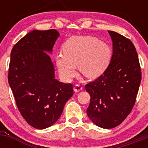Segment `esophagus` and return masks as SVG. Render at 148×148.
Returning a JSON list of instances; mask_svg holds the SVG:
<instances>
[{
    "mask_svg": "<svg viewBox=\"0 0 148 148\" xmlns=\"http://www.w3.org/2000/svg\"><path fill=\"white\" fill-rule=\"evenodd\" d=\"M82 87H81L79 84H76V85H75V87H73V90H74V91H75V92H80L81 90H82Z\"/></svg>",
    "mask_w": 148,
    "mask_h": 148,
    "instance_id": "obj_1",
    "label": "esophagus"
}]
</instances>
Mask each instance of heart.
<instances>
[{"mask_svg": "<svg viewBox=\"0 0 148 148\" xmlns=\"http://www.w3.org/2000/svg\"><path fill=\"white\" fill-rule=\"evenodd\" d=\"M63 51L56 56V66L67 81L76 74V65L87 78H98L108 69L113 56L108 43L92 36L71 37L64 44Z\"/></svg>", "mask_w": 148, "mask_h": 148, "instance_id": "1", "label": "heart"}]
</instances>
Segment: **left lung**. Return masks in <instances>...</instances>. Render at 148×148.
<instances>
[{
    "mask_svg": "<svg viewBox=\"0 0 148 148\" xmlns=\"http://www.w3.org/2000/svg\"><path fill=\"white\" fill-rule=\"evenodd\" d=\"M108 32L113 41L110 63L102 75L85 85L90 95L87 116L104 129L118 126L130 114L142 79L138 55L131 40L113 31Z\"/></svg>",
    "mask_w": 148,
    "mask_h": 148,
    "instance_id": "8db88e82",
    "label": "left lung"
}]
</instances>
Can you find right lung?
Masks as SVG:
<instances>
[{"instance_id":"obj_1","label":"right lung","mask_w":148,"mask_h":148,"mask_svg":"<svg viewBox=\"0 0 148 148\" xmlns=\"http://www.w3.org/2000/svg\"><path fill=\"white\" fill-rule=\"evenodd\" d=\"M59 32L32 30L12 49L8 82L18 110L29 125L39 130L54 125L73 95L71 84L58 82L48 53Z\"/></svg>"}]
</instances>
